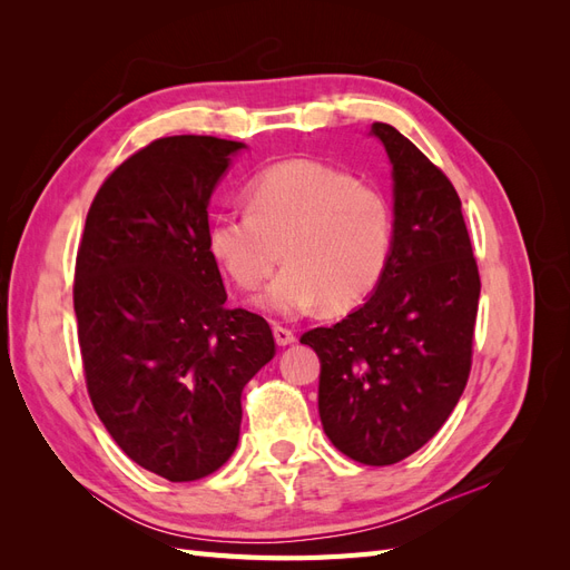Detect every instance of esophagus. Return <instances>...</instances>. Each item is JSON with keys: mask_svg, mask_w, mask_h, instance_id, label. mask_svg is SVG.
<instances>
[{"mask_svg": "<svg viewBox=\"0 0 570 570\" xmlns=\"http://www.w3.org/2000/svg\"><path fill=\"white\" fill-rule=\"evenodd\" d=\"M273 337H275V342H278V347H287V344L297 340L295 331H289V327H285V325H273Z\"/></svg>", "mask_w": 570, "mask_h": 570, "instance_id": "esophagus-1", "label": "esophagus"}]
</instances>
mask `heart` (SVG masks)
Masks as SVG:
<instances>
[{"instance_id": "1", "label": "heart", "mask_w": 570, "mask_h": 570, "mask_svg": "<svg viewBox=\"0 0 570 570\" xmlns=\"http://www.w3.org/2000/svg\"><path fill=\"white\" fill-rule=\"evenodd\" d=\"M245 199L247 209L214 218L209 247L243 289L262 285L283 252L287 264L262 297L268 312L347 308L381 283L394 245L383 189L331 164L287 159L258 170Z\"/></svg>"}]
</instances>
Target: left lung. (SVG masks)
I'll use <instances>...</instances> for the list:
<instances>
[{
  "mask_svg": "<svg viewBox=\"0 0 570 570\" xmlns=\"http://www.w3.org/2000/svg\"><path fill=\"white\" fill-rule=\"evenodd\" d=\"M392 161L394 245L371 299L302 342L321 358L325 435L358 463L419 452L469 383L480 275L452 180L406 137L373 124Z\"/></svg>",
  "mask_w": 570,
  "mask_h": 570,
  "instance_id": "left-lung-1",
  "label": "left lung"
}]
</instances>
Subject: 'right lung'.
<instances>
[{
    "label": "right lung",
    "instance_id": "1",
    "mask_svg": "<svg viewBox=\"0 0 570 570\" xmlns=\"http://www.w3.org/2000/svg\"><path fill=\"white\" fill-rule=\"evenodd\" d=\"M212 135L159 137L101 183L76 256L85 383L114 442L170 482L230 459L243 390L275 354L271 325L226 306L209 206L230 154Z\"/></svg>",
    "mask_w": 570,
    "mask_h": 570
}]
</instances>
